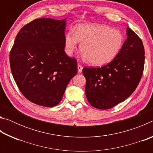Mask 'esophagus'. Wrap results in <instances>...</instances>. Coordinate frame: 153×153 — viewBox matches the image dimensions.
Returning <instances> with one entry per match:
<instances>
[{"label":"esophagus","instance_id":"34e87169","mask_svg":"<svg viewBox=\"0 0 153 153\" xmlns=\"http://www.w3.org/2000/svg\"><path fill=\"white\" fill-rule=\"evenodd\" d=\"M82 69H83L82 65H81L80 64L77 65V71H78V73H81V72L82 71Z\"/></svg>","mask_w":153,"mask_h":153}]
</instances>
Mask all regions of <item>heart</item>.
Here are the masks:
<instances>
[{
	"mask_svg": "<svg viewBox=\"0 0 153 153\" xmlns=\"http://www.w3.org/2000/svg\"><path fill=\"white\" fill-rule=\"evenodd\" d=\"M123 36L120 30L98 24H80L76 32L69 31L65 37V51L72 55L81 42L85 59L94 65H102L112 61L120 53L123 45Z\"/></svg>",
	"mask_w": 153,
	"mask_h": 153,
	"instance_id": "1",
	"label": "heart"
}]
</instances>
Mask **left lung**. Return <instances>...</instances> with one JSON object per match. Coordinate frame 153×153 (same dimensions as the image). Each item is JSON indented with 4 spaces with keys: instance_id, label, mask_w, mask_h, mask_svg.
<instances>
[{
    "instance_id": "obj_1",
    "label": "left lung",
    "mask_w": 153,
    "mask_h": 153,
    "mask_svg": "<svg viewBox=\"0 0 153 153\" xmlns=\"http://www.w3.org/2000/svg\"><path fill=\"white\" fill-rule=\"evenodd\" d=\"M127 39L118 55L105 65L84 67L86 96L94 108L108 109L134 92L143 74L144 48L142 40L129 27Z\"/></svg>"
}]
</instances>
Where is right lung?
<instances>
[{
	"instance_id": "right-lung-1",
	"label": "right lung",
	"mask_w": 153,
	"mask_h": 153,
	"mask_svg": "<svg viewBox=\"0 0 153 153\" xmlns=\"http://www.w3.org/2000/svg\"><path fill=\"white\" fill-rule=\"evenodd\" d=\"M66 19L41 18L25 25L10 52V65L22 94L34 104L58 105L77 72V61L65 52Z\"/></svg>"
}]
</instances>
